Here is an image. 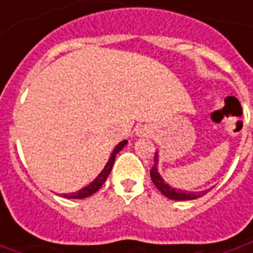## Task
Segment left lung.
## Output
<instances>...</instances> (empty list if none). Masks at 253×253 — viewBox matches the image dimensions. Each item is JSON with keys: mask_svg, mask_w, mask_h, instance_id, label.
Wrapping results in <instances>:
<instances>
[{"mask_svg": "<svg viewBox=\"0 0 253 253\" xmlns=\"http://www.w3.org/2000/svg\"><path fill=\"white\" fill-rule=\"evenodd\" d=\"M154 167L150 170V175H151V179H153L154 185L157 186V189L161 192L164 196H167L168 199H172V200H193V199H197V197H202L203 195L207 193V190L205 192H182V190H178V189H173L170 187L168 183L164 182V179L161 178V175L158 173V169H157V162H158V158H157V154L154 157Z\"/></svg>", "mask_w": 253, "mask_h": 253, "instance_id": "obj_1", "label": "left lung"}]
</instances>
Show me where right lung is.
Masks as SVG:
<instances>
[{
    "label": "right lung",
    "instance_id": "obj_1",
    "mask_svg": "<svg viewBox=\"0 0 253 253\" xmlns=\"http://www.w3.org/2000/svg\"><path fill=\"white\" fill-rule=\"evenodd\" d=\"M127 144L126 140H123L122 143H119L116 147H115V150H113V153H112V155H110L109 161L106 162V165H105V168H103V170L100 172L99 175H98V178L95 179L93 182H91L88 186H85L84 189H81V190H78L77 193H71V195H64V197H68V199H85V197L91 196V195H93L95 192H98L100 187H102V185L105 183V180L108 179V176H109L110 170H112V167H113V162H115V158H116V154L125 147Z\"/></svg>",
    "mask_w": 253,
    "mask_h": 253
}]
</instances>
